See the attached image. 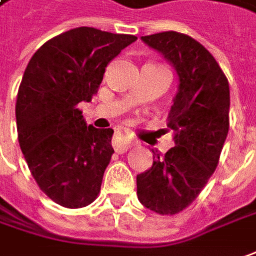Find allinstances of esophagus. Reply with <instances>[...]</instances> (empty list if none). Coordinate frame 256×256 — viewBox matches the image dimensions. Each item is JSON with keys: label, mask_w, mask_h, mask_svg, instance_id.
I'll use <instances>...</instances> for the list:
<instances>
[{"label": "esophagus", "mask_w": 256, "mask_h": 256, "mask_svg": "<svg viewBox=\"0 0 256 256\" xmlns=\"http://www.w3.org/2000/svg\"><path fill=\"white\" fill-rule=\"evenodd\" d=\"M133 144H134V140L124 132H118L114 136V139H113V148H114L117 153H123L124 150L130 149Z\"/></svg>", "instance_id": "34e87169"}]
</instances>
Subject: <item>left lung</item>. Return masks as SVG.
<instances>
[{
	"instance_id": "1",
	"label": "left lung",
	"mask_w": 256,
	"mask_h": 256,
	"mask_svg": "<svg viewBox=\"0 0 256 256\" xmlns=\"http://www.w3.org/2000/svg\"><path fill=\"white\" fill-rule=\"evenodd\" d=\"M142 40L179 76L168 117L174 148L154 154L153 166L136 179L140 204L172 216L194 202L216 169L229 130V83L214 56L186 34L164 31Z\"/></svg>"
}]
</instances>
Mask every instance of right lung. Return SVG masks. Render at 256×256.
Returning <instances> with one entry per match:
<instances>
[{
  "label": "right lung",
  "mask_w": 256,
  "mask_h": 256,
  "mask_svg": "<svg viewBox=\"0 0 256 256\" xmlns=\"http://www.w3.org/2000/svg\"><path fill=\"white\" fill-rule=\"evenodd\" d=\"M138 37L93 27L66 31L31 57L18 87V142L28 169L52 202H94L114 150L113 128L87 126L78 103L92 102L106 67Z\"/></svg>",
  "instance_id": "obj_1"
}]
</instances>
